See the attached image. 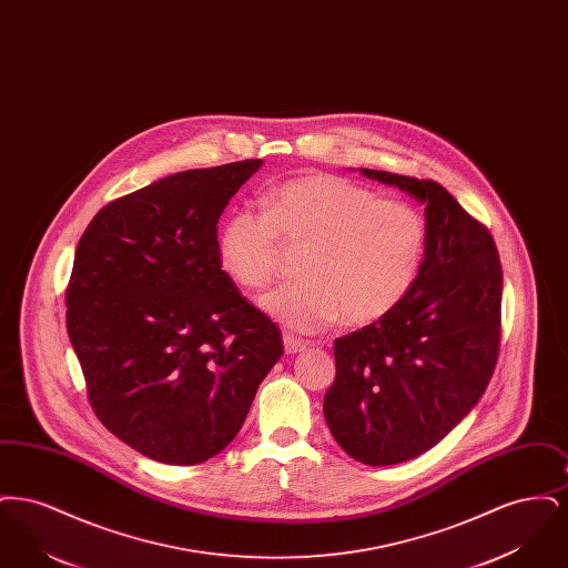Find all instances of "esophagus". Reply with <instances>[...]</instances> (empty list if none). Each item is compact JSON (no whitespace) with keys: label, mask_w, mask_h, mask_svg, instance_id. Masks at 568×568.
<instances>
[{"label":"esophagus","mask_w":568,"mask_h":568,"mask_svg":"<svg viewBox=\"0 0 568 568\" xmlns=\"http://www.w3.org/2000/svg\"><path fill=\"white\" fill-rule=\"evenodd\" d=\"M283 347H285L287 355H296V353L304 352L308 347V343L297 338L294 334H283Z\"/></svg>","instance_id":"34e87169"}]
</instances>
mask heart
Segmentation results:
<instances>
[{
    "instance_id": "heart-1",
    "label": "heart",
    "mask_w": 568,
    "mask_h": 568,
    "mask_svg": "<svg viewBox=\"0 0 568 568\" xmlns=\"http://www.w3.org/2000/svg\"><path fill=\"white\" fill-rule=\"evenodd\" d=\"M281 241L304 244L302 281L260 306L285 327L322 332L345 320L375 324L413 290L428 251V221L403 200L334 174H306L268 191L264 213L239 209L225 219L216 255L246 290H262L278 268Z\"/></svg>"
}]
</instances>
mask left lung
<instances>
[{"mask_svg": "<svg viewBox=\"0 0 568 568\" xmlns=\"http://www.w3.org/2000/svg\"><path fill=\"white\" fill-rule=\"evenodd\" d=\"M426 206L428 251L417 283L383 320L336 338L324 415L353 459L417 458L484 396L500 347L503 268L491 234L434 181L359 168Z\"/></svg>", "mask_w": 568, "mask_h": 568, "instance_id": "left-lung-1", "label": "left lung"}]
</instances>
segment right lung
<instances>
[{
	"mask_svg": "<svg viewBox=\"0 0 568 568\" xmlns=\"http://www.w3.org/2000/svg\"><path fill=\"white\" fill-rule=\"evenodd\" d=\"M262 160L170 174L106 204L77 246L68 336L98 419L163 464L225 449L283 355L221 271L216 223Z\"/></svg>",
	"mask_w": 568,
	"mask_h": 568,
	"instance_id": "1",
	"label": "right lung"
}]
</instances>
